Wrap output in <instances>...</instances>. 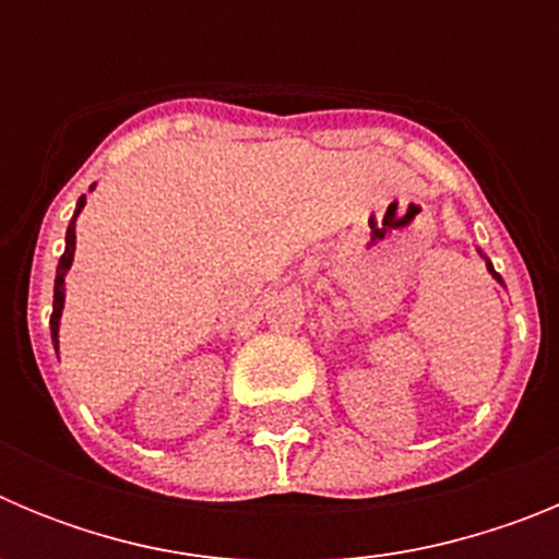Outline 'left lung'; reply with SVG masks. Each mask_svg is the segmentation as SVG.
Listing matches in <instances>:
<instances>
[{
  "mask_svg": "<svg viewBox=\"0 0 559 559\" xmlns=\"http://www.w3.org/2000/svg\"><path fill=\"white\" fill-rule=\"evenodd\" d=\"M478 254H481V251H478ZM481 257H484V254H481ZM484 260H487V257H484ZM487 269H490V274H492V276H496L498 283H501V285H503V280H501V276H498V274H496V269H492V263H490V260H487Z\"/></svg>",
  "mask_w": 559,
  "mask_h": 559,
  "instance_id": "8db88e82",
  "label": "left lung"
}]
</instances>
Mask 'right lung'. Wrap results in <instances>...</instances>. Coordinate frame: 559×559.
Wrapping results in <instances>:
<instances>
[{"label":"right lung","instance_id":"right-lung-1","mask_svg":"<svg viewBox=\"0 0 559 559\" xmlns=\"http://www.w3.org/2000/svg\"><path fill=\"white\" fill-rule=\"evenodd\" d=\"M92 190H95V187H92ZM83 204H86V195H81V199H78L75 215H72V221H69V229H67V249H63L61 260H58V271H56V296H52V316H49V330H52V344H56V353H58V324H61V310H63V288H67L63 276H67V271L72 269V260H75V218L81 215Z\"/></svg>","mask_w":559,"mask_h":559}]
</instances>
